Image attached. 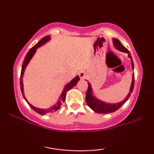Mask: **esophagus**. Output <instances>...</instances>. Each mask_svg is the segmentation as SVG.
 <instances>
[{
    "label": "esophagus",
    "mask_w": 154,
    "mask_h": 154,
    "mask_svg": "<svg viewBox=\"0 0 154 154\" xmlns=\"http://www.w3.org/2000/svg\"><path fill=\"white\" fill-rule=\"evenodd\" d=\"M79 77H80L81 79H84L85 77V76H86L85 72H84V71L79 72Z\"/></svg>",
    "instance_id": "obj_1"
}]
</instances>
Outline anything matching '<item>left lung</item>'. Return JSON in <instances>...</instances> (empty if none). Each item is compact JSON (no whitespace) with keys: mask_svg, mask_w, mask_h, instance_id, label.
Returning <instances> with one entry per match:
<instances>
[{"mask_svg":"<svg viewBox=\"0 0 154 154\" xmlns=\"http://www.w3.org/2000/svg\"><path fill=\"white\" fill-rule=\"evenodd\" d=\"M113 43H114V46H115L118 50L123 51V52L128 53V56L131 59V63H132V69H134V63L132 61L131 55L130 53L129 52V51L126 48L125 46H123L122 45V43H120V41L117 39L114 38L113 39ZM88 83V88L87 91V93H86V102H87L88 106H89L92 110H93L95 112L98 113V114H109V113L114 112L116 110L119 109L123 105L125 102L129 99V97L130 96V94L132 93L134 89V85H135V75H132V81L131 84V87H130V92H129L128 96L125 98V100H123L122 101L119 102L118 103L115 104H111V103H104L103 101H100V100H98L96 98H95L92 94V88L91 84L89 82Z\"/></svg>","mask_w":154,"mask_h":154,"instance_id":"left-lung-1","label":"left lung"}]
</instances>
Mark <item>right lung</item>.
I'll return each instance as SVG.
<instances>
[{"label": "right lung", "mask_w": 154, "mask_h": 154, "mask_svg": "<svg viewBox=\"0 0 154 154\" xmlns=\"http://www.w3.org/2000/svg\"><path fill=\"white\" fill-rule=\"evenodd\" d=\"M50 39H51L50 36H49V35H47V36L44 37V38H42L41 40H40V41H39L38 43L36 44V45H34V46H33L32 48H31L29 49V52L26 54L25 58H24V61H23L22 71H21V76H20V87H21V91H22V95H23V96H24V98L25 99L26 101L27 102V103L29 104V106H30L32 109H33V110H34L35 111H36V112L38 113V114H41V115H44V114H50V113L55 112V111L59 110L60 106H61V102H64L66 92L68 91L69 90H70L71 88H73L74 86H75L76 85H77V83L78 82V81L79 80V76H77L75 78H74L73 79H72L71 82H69L68 83V84L66 85L64 88H63V91L62 92V93H61V96H60V98H59L60 100H59V101H58V103H56V105L54 106L49 108V109H38V108H36V107L33 106H32L31 104L27 101V100L26 99L25 96H24V90H23V82H22V77H23V75H24V70H25L26 66H27V64L29 63V61H30L32 57L33 56V55L35 54V51H36L37 48H39L40 46H41L42 45H43V44L46 43V42L48 41Z\"/></svg>", "instance_id": "add662e5"}]
</instances>
